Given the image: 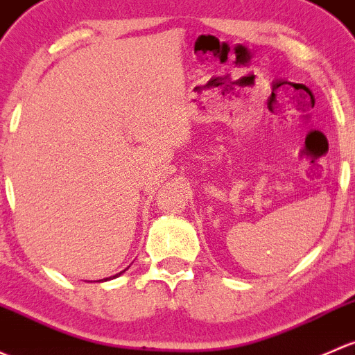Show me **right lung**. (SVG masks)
I'll list each match as a JSON object with an SVG mask.
<instances>
[{"instance_id": "obj_1", "label": "right lung", "mask_w": 355, "mask_h": 355, "mask_svg": "<svg viewBox=\"0 0 355 355\" xmlns=\"http://www.w3.org/2000/svg\"><path fill=\"white\" fill-rule=\"evenodd\" d=\"M123 272H124V270H123ZM123 272H121V273H123ZM121 273H118V275H121ZM118 275H114V277H118Z\"/></svg>"}]
</instances>
